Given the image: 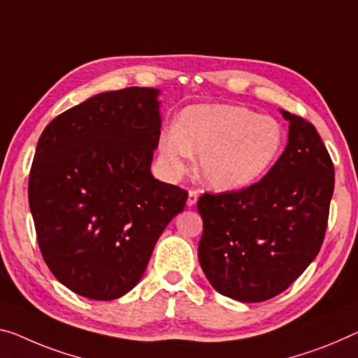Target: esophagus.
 Masks as SVG:
<instances>
[{
  "label": "esophagus",
  "instance_id": "34e87169",
  "mask_svg": "<svg viewBox=\"0 0 358 358\" xmlns=\"http://www.w3.org/2000/svg\"><path fill=\"white\" fill-rule=\"evenodd\" d=\"M198 196H200V194L196 190H190L189 196H187V206H194L198 201Z\"/></svg>",
  "mask_w": 358,
  "mask_h": 358
}]
</instances>
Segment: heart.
<instances>
[{
    "label": "heart",
    "mask_w": 358,
    "mask_h": 358,
    "mask_svg": "<svg viewBox=\"0 0 358 358\" xmlns=\"http://www.w3.org/2000/svg\"><path fill=\"white\" fill-rule=\"evenodd\" d=\"M285 129L277 120L234 103H198L184 108L163 133L158 152L169 171L182 174L192 155L196 171L214 190L246 189L278 162Z\"/></svg>",
    "instance_id": "heart-1"
}]
</instances>
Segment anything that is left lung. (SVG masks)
Listing matches in <instances>:
<instances>
[{"label": "left lung", "mask_w": 358, "mask_h": 358, "mask_svg": "<svg viewBox=\"0 0 358 358\" xmlns=\"http://www.w3.org/2000/svg\"><path fill=\"white\" fill-rule=\"evenodd\" d=\"M289 123L282 157L257 184L205 194L198 261L213 288L241 302L287 289L322 248L334 166L315 126L280 110Z\"/></svg>", "instance_id": "1"}]
</instances>
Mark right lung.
<instances>
[{
  "label": "right lung",
  "instance_id": "1",
  "mask_svg": "<svg viewBox=\"0 0 358 358\" xmlns=\"http://www.w3.org/2000/svg\"><path fill=\"white\" fill-rule=\"evenodd\" d=\"M160 91L101 92L49 123L38 141L29 203L43 259L60 283L96 301L122 298L150 261L187 192L155 179Z\"/></svg>",
  "mask_w": 358,
  "mask_h": 358
}]
</instances>
